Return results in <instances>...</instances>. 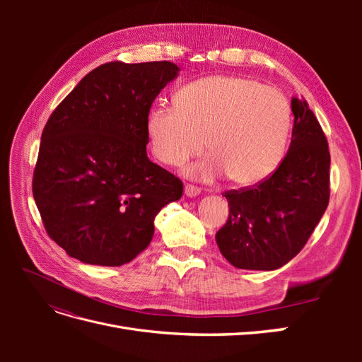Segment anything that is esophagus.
Instances as JSON below:
<instances>
[{
	"mask_svg": "<svg viewBox=\"0 0 362 362\" xmlns=\"http://www.w3.org/2000/svg\"><path fill=\"white\" fill-rule=\"evenodd\" d=\"M184 194L187 196V198H196V196L201 194V189L194 187V185L187 184V185H185V187H184Z\"/></svg>",
	"mask_w": 362,
	"mask_h": 362,
	"instance_id": "obj_1",
	"label": "esophagus"
}]
</instances>
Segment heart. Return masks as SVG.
<instances>
[{
    "mask_svg": "<svg viewBox=\"0 0 362 362\" xmlns=\"http://www.w3.org/2000/svg\"><path fill=\"white\" fill-rule=\"evenodd\" d=\"M154 157L181 166L205 148L210 156L185 175L204 182L229 177L242 187L257 185L276 172L287 151L291 107L273 87L237 75H213L185 84L175 104H157L146 116Z\"/></svg>",
    "mask_w": 362,
    "mask_h": 362,
    "instance_id": "1",
    "label": "heart"
}]
</instances>
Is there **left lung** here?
I'll return each instance as SVG.
<instances>
[{
	"label": "left lung",
	"instance_id": "1",
	"mask_svg": "<svg viewBox=\"0 0 362 362\" xmlns=\"http://www.w3.org/2000/svg\"><path fill=\"white\" fill-rule=\"evenodd\" d=\"M294 125L286 158L254 189L225 193L226 223L216 234L237 269L275 270L299 254L329 204L331 156L305 100L291 98Z\"/></svg>",
	"mask_w": 362,
	"mask_h": 362
}]
</instances>
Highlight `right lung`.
<instances>
[{"label": "right lung", "instance_id": "1", "mask_svg": "<svg viewBox=\"0 0 362 362\" xmlns=\"http://www.w3.org/2000/svg\"><path fill=\"white\" fill-rule=\"evenodd\" d=\"M180 75L172 62L105 63L54 110L40 139L33 196L48 235L86 264L117 267L154 235L182 182L146 154V116Z\"/></svg>", "mask_w": 362, "mask_h": 362}]
</instances>
